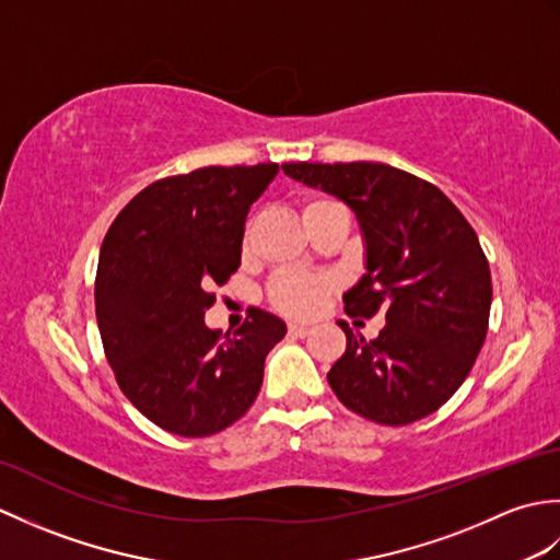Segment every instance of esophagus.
Returning a JSON list of instances; mask_svg holds the SVG:
<instances>
[{
	"instance_id": "obj_1",
	"label": "esophagus",
	"mask_w": 560,
	"mask_h": 560,
	"mask_svg": "<svg viewBox=\"0 0 560 560\" xmlns=\"http://www.w3.org/2000/svg\"><path fill=\"white\" fill-rule=\"evenodd\" d=\"M311 331H313V329L305 327V325H289V335H291V337H301V339H303V337L311 335Z\"/></svg>"
}]
</instances>
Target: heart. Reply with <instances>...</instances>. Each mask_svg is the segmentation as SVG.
<instances>
[{"label": "heart", "mask_w": 560, "mask_h": 560, "mask_svg": "<svg viewBox=\"0 0 560 560\" xmlns=\"http://www.w3.org/2000/svg\"><path fill=\"white\" fill-rule=\"evenodd\" d=\"M331 207H339L337 201H331L327 197H307L303 205H301V217L303 223L311 221L315 213L331 209ZM243 247L247 253L249 247V225L245 231L243 237ZM335 293V281L329 277H305V273H295V271H281L277 273L269 281V303L273 311H279L281 315L287 317H315L319 311H323V305L327 303L329 295Z\"/></svg>", "instance_id": "b5f03b06"}]
</instances>
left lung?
I'll return each mask as SVG.
<instances>
[{
  "label": "left lung",
  "mask_w": 560,
  "mask_h": 560,
  "mask_svg": "<svg viewBox=\"0 0 560 560\" xmlns=\"http://www.w3.org/2000/svg\"><path fill=\"white\" fill-rule=\"evenodd\" d=\"M293 180L347 201L365 237V273L343 295L349 317L383 313L375 339L353 335L327 373L343 407L383 425L438 411L471 373L491 313L479 237L440 189L385 163H283Z\"/></svg>",
  "instance_id": "obj_1"
}]
</instances>
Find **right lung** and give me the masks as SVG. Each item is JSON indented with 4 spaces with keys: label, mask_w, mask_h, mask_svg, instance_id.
<instances>
[{
    "label": "right lung",
    "mask_w": 560,
    "mask_h": 560,
    "mask_svg": "<svg viewBox=\"0 0 560 560\" xmlns=\"http://www.w3.org/2000/svg\"><path fill=\"white\" fill-rule=\"evenodd\" d=\"M279 165H209L161 177L105 235L96 317L122 395L159 428L213 435L253 407L287 325L253 311L233 335L205 325L213 283L241 267L245 219Z\"/></svg>",
    "instance_id": "1"
}]
</instances>
